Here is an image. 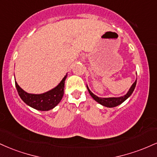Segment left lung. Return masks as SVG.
Listing matches in <instances>:
<instances>
[{
	"instance_id": "8db88e82",
	"label": "left lung",
	"mask_w": 157,
	"mask_h": 157,
	"mask_svg": "<svg viewBox=\"0 0 157 157\" xmlns=\"http://www.w3.org/2000/svg\"><path fill=\"white\" fill-rule=\"evenodd\" d=\"M136 80L135 81L134 83H133L132 86H131V87L130 88V89H129V91H128V93L126 94L125 96L120 97H109V98H101V97H98L97 96H96L95 94H94L91 92V91H90L89 88H88V86H87V89H88V91H89V92L90 94V95H91V96L93 97L94 100L95 101L99 102V103L101 104V105H102L106 106V107L113 108V107H116V106L120 105V104L122 103V102L125 101L126 99H128L129 97L131 96V94H132L133 91H134L135 87H136Z\"/></svg>"
}]
</instances>
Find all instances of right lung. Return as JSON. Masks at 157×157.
Wrapping results in <instances>:
<instances>
[{
  "label": "right lung",
  "mask_w": 157,
  "mask_h": 157,
  "mask_svg": "<svg viewBox=\"0 0 157 157\" xmlns=\"http://www.w3.org/2000/svg\"><path fill=\"white\" fill-rule=\"evenodd\" d=\"M67 75H66L61 82L55 89L41 94H29L21 89L15 82V86L19 96L28 105L39 111H48L55 108L63 98L64 94V84Z\"/></svg>",
  "instance_id": "add662e5"
}]
</instances>
